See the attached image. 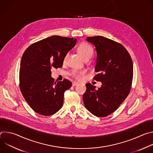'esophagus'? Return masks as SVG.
Returning <instances> with one entry per match:
<instances>
[{
	"instance_id": "34e87169",
	"label": "esophagus",
	"mask_w": 153,
	"mask_h": 153,
	"mask_svg": "<svg viewBox=\"0 0 153 153\" xmlns=\"http://www.w3.org/2000/svg\"><path fill=\"white\" fill-rule=\"evenodd\" d=\"M78 85V83H77V82H73V86H76V85Z\"/></svg>"
}]
</instances>
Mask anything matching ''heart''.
Segmentation results:
<instances>
[{
	"instance_id": "b5f03b06",
	"label": "heart",
	"mask_w": 153,
	"mask_h": 153,
	"mask_svg": "<svg viewBox=\"0 0 153 153\" xmlns=\"http://www.w3.org/2000/svg\"><path fill=\"white\" fill-rule=\"evenodd\" d=\"M78 52L80 55L83 58V59H90L93 55L94 50L93 47L88 44V43L83 42L80 43V45L77 48ZM68 56L67 54L65 57V59H66ZM85 74L84 71H80V72H74L73 73V76L76 78H78L79 77L83 76Z\"/></svg>"
}]
</instances>
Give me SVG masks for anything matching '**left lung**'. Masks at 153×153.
Returning <instances> with one entry per match:
<instances>
[{
	"label": "left lung",
	"instance_id": "1",
	"mask_svg": "<svg viewBox=\"0 0 153 153\" xmlns=\"http://www.w3.org/2000/svg\"><path fill=\"white\" fill-rule=\"evenodd\" d=\"M86 40L96 48L97 60L94 80L100 88L86 84L83 95L85 108L97 117H106L114 112L128 96L132 84L133 65L125 48L103 36L88 37Z\"/></svg>",
	"mask_w": 153,
	"mask_h": 153
}]
</instances>
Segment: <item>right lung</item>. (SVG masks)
I'll list each match as a JSON object with an SVG mask.
<instances>
[{
    "mask_svg": "<svg viewBox=\"0 0 153 153\" xmlns=\"http://www.w3.org/2000/svg\"><path fill=\"white\" fill-rule=\"evenodd\" d=\"M76 40L53 36L33 43L24 52L20 65V89L36 113L50 116L62 108L64 93L72 83L67 79L54 82L51 69L62 67L65 56Z\"/></svg>",
    "mask_w": 153,
    "mask_h": 153,
    "instance_id": "1",
    "label": "right lung"
}]
</instances>
